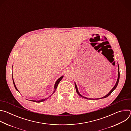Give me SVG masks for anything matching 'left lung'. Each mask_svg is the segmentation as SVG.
<instances>
[{"mask_svg":"<svg viewBox=\"0 0 131 131\" xmlns=\"http://www.w3.org/2000/svg\"><path fill=\"white\" fill-rule=\"evenodd\" d=\"M118 79H117V82H116V84H115V86L113 87V88L111 90H110V91L108 93V94L106 95H105V96H104V97H102V98H98V99H91V98H88V97H84V96H82V95H81L80 94V93L79 92V91H78V88H77V85H76V83L74 82V85H75V88H76V92H77V94L79 95V96H80L81 97H83V98H84V99H88V100H99V99H104V98H106V97H108L109 95H110L111 94V93L113 92L115 89H116V88H117V85H118V83H119V78H120V72H119V64H118Z\"/></svg>","mask_w":131,"mask_h":131,"instance_id":"left-lung-1","label":"left lung"}]
</instances>
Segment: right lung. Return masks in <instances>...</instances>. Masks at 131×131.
Segmentation results:
<instances>
[{
  "label": "right lung",
  "instance_id": "1",
  "mask_svg": "<svg viewBox=\"0 0 131 131\" xmlns=\"http://www.w3.org/2000/svg\"><path fill=\"white\" fill-rule=\"evenodd\" d=\"M12 67H13V66H12ZM12 77H13V74H12ZM63 76H61L60 78H59L58 80H57V81H56V82H55V84H54V91H53V93L52 94L49 96V97H51V96L53 94V93L55 92V91H56V90H57V86H58V84H59V83H60V82L61 81V80L62 79V78H63ZM12 80H13V84H14V87H15V89L16 90V91H17L18 92L20 93V92H19V91H18V90H17V89L16 88V85H15V83H14V80H13V78H12ZM49 97H48V98H47V99H41V100H39V101H35V100H29V101H32V102H36V103H40V102H43V101H45V100H47Z\"/></svg>",
  "mask_w": 131,
  "mask_h": 131
}]
</instances>
